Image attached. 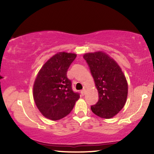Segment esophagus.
Instances as JSON below:
<instances>
[{
	"label": "esophagus",
	"instance_id": "obj_1",
	"mask_svg": "<svg viewBox=\"0 0 154 154\" xmlns=\"http://www.w3.org/2000/svg\"><path fill=\"white\" fill-rule=\"evenodd\" d=\"M85 91H86V90H85V89H83V90H81V94H82V95H84V94H85Z\"/></svg>",
	"mask_w": 154,
	"mask_h": 154
}]
</instances>
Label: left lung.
<instances>
[{"label": "left lung", "mask_w": 154, "mask_h": 154, "mask_svg": "<svg viewBox=\"0 0 154 154\" xmlns=\"http://www.w3.org/2000/svg\"><path fill=\"white\" fill-rule=\"evenodd\" d=\"M83 58L88 64L98 90L99 100L91 106L94 114L103 119L116 115L126 102L128 83L116 62L102 52L86 53Z\"/></svg>", "instance_id": "1"}]
</instances>
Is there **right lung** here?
I'll use <instances>...</instances> for the list:
<instances>
[{"mask_svg": "<svg viewBox=\"0 0 154 154\" xmlns=\"http://www.w3.org/2000/svg\"><path fill=\"white\" fill-rule=\"evenodd\" d=\"M76 54L59 52L52 57L38 73L33 84V99L45 118L57 121L72 111L80 94L72 90L66 72Z\"/></svg>", "mask_w": 154, "mask_h": 154, "instance_id": "obj_1", "label": "right lung"}]
</instances>
